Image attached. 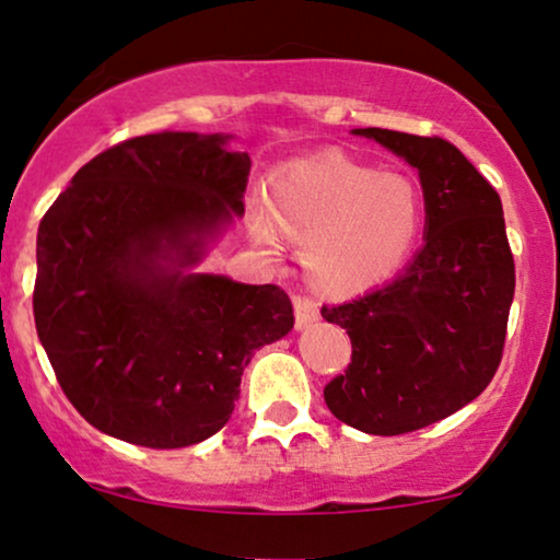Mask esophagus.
Here are the masks:
<instances>
[{"label": "esophagus", "instance_id": "esophagus-1", "mask_svg": "<svg viewBox=\"0 0 560 560\" xmlns=\"http://www.w3.org/2000/svg\"><path fill=\"white\" fill-rule=\"evenodd\" d=\"M294 317H296V328L304 330L310 328L317 317H320V310H317V302L307 294H294Z\"/></svg>", "mask_w": 560, "mask_h": 560}]
</instances>
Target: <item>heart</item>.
<instances>
[{
    "label": "heart",
    "instance_id": "b5f03b06",
    "mask_svg": "<svg viewBox=\"0 0 560 560\" xmlns=\"http://www.w3.org/2000/svg\"><path fill=\"white\" fill-rule=\"evenodd\" d=\"M266 209L271 220L250 219L256 243L279 250L276 223L304 243L310 273L330 289H362L393 276L421 228V194L408 175L372 173L332 154L276 170Z\"/></svg>",
    "mask_w": 560,
    "mask_h": 560
}]
</instances>
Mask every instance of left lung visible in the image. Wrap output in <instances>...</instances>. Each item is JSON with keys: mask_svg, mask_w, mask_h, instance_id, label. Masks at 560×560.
Returning <instances> with one entry per match:
<instances>
[{"mask_svg": "<svg viewBox=\"0 0 560 560\" xmlns=\"http://www.w3.org/2000/svg\"><path fill=\"white\" fill-rule=\"evenodd\" d=\"M419 170L427 235L390 284L323 317L351 338L349 370L325 385L338 421L377 436L408 434L476 400L504 353L514 258L501 198L439 137L353 129Z\"/></svg>", "mask_w": 560, "mask_h": 560, "instance_id": "1", "label": "left lung"}]
</instances>
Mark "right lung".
Masks as SVG:
<instances>
[{
  "instance_id": "1",
  "label": "right lung",
  "mask_w": 560,
  "mask_h": 560,
  "mask_svg": "<svg viewBox=\"0 0 560 560\" xmlns=\"http://www.w3.org/2000/svg\"><path fill=\"white\" fill-rule=\"evenodd\" d=\"M228 139H126L40 219L33 315L48 362L84 421L139 447L217 434L253 351L294 328L281 287L186 271L245 211L250 158Z\"/></svg>"
}]
</instances>
